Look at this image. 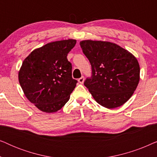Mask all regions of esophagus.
I'll return each mask as SVG.
<instances>
[{
  "label": "esophagus",
  "instance_id": "obj_1",
  "mask_svg": "<svg viewBox=\"0 0 157 157\" xmlns=\"http://www.w3.org/2000/svg\"><path fill=\"white\" fill-rule=\"evenodd\" d=\"M78 82L80 83H83V81H84V77L83 76H81V78H78Z\"/></svg>",
  "mask_w": 157,
  "mask_h": 157
}]
</instances>
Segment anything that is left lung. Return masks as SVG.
I'll return each mask as SVG.
<instances>
[{
    "label": "left lung",
    "mask_w": 157,
    "mask_h": 157,
    "mask_svg": "<svg viewBox=\"0 0 157 157\" xmlns=\"http://www.w3.org/2000/svg\"><path fill=\"white\" fill-rule=\"evenodd\" d=\"M91 65V76L84 85L96 101L108 109L121 106L133 95L139 81L140 68L130 52L108 41L80 42Z\"/></svg>",
    "instance_id": "left-lung-1"
}]
</instances>
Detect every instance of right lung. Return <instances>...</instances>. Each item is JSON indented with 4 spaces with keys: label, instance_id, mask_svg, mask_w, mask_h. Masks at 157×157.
<instances>
[{
    "label": "right lung",
    "instance_id": "add662e5",
    "mask_svg": "<svg viewBox=\"0 0 157 157\" xmlns=\"http://www.w3.org/2000/svg\"><path fill=\"white\" fill-rule=\"evenodd\" d=\"M76 44L74 39L49 43L23 62L19 83L28 99L44 112L60 110L76 87L78 81L72 78V65L67 59Z\"/></svg>",
    "mask_w": 157,
    "mask_h": 157
}]
</instances>
